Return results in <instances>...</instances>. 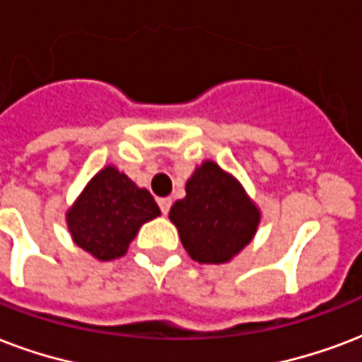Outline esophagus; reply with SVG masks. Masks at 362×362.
I'll list each match as a JSON object with an SVG mask.
<instances>
[{
    "mask_svg": "<svg viewBox=\"0 0 362 362\" xmlns=\"http://www.w3.org/2000/svg\"><path fill=\"white\" fill-rule=\"evenodd\" d=\"M157 205H159V209H161L163 214H169L173 201H170L169 197H163V199H157Z\"/></svg>",
    "mask_w": 362,
    "mask_h": 362,
    "instance_id": "1",
    "label": "esophagus"
}]
</instances>
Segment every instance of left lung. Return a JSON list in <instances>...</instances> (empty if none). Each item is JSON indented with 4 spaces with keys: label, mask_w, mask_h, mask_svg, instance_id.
I'll use <instances>...</instances> for the list:
<instances>
[{
    "label": "left lung",
    "mask_w": 362,
    "mask_h": 362,
    "mask_svg": "<svg viewBox=\"0 0 362 362\" xmlns=\"http://www.w3.org/2000/svg\"><path fill=\"white\" fill-rule=\"evenodd\" d=\"M169 218L187 255L201 264H224L255 237L260 211L241 184L216 163L205 161L186 184Z\"/></svg>",
    "instance_id": "obj_1"
}]
</instances>
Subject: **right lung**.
Returning a JSON list of instances; mask_svg holds the SVG:
<instances>
[{
    "label": "right lung",
    "instance_id": "1",
    "mask_svg": "<svg viewBox=\"0 0 362 362\" xmlns=\"http://www.w3.org/2000/svg\"><path fill=\"white\" fill-rule=\"evenodd\" d=\"M156 216L159 206L151 193L114 167H106L68 211V230L77 247L98 260H115L125 255L140 226Z\"/></svg>",
    "mask_w": 362,
    "mask_h": 362
}]
</instances>
